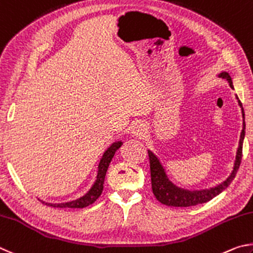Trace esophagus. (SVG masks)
Masks as SVG:
<instances>
[{"mask_svg":"<svg viewBox=\"0 0 253 253\" xmlns=\"http://www.w3.org/2000/svg\"><path fill=\"white\" fill-rule=\"evenodd\" d=\"M132 134L136 138H143L147 134V126L143 122H136L132 127Z\"/></svg>","mask_w":253,"mask_h":253,"instance_id":"34e87169","label":"esophagus"}]
</instances>
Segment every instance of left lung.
<instances>
[{
  "label": "left lung",
  "mask_w": 253,
  "mask_h": 253,
  "mask_svg": "<svg viewBox=\"0 0 253 253\" xmlns=\"http://www.w3.org/2000/svg\"><path fill=\"white\" fill-rule=\"evenodd\" d=\"M220 78L225 79L229 82L230 86L233 88L232 80L229 73L222 72L219 74ZM238 99V96H237ZM239 105L242 109V115H243V129L240 135V141H239V148L237 151L236 162H234L233 171L231 172L227 179H225L222 183L216 185L214 188L200 190V191H188V190L180 189L169 181L166 174V171L161 166L159 159L154 156L151 151H148L149 153V160H150V172H151V185L152 191L154 197L157 198L159 202L162 205L169 206V207H192L197 205H201V203H206L210 201L211 199L218 196L222 191L227 189L232 180L236 178V174L240 167L241 159H242V145H243V139H245L246 134V122H245V111L242 108L241 101L238 99Z\"/></svg>",
  "instance_id": "obj_1"
}]
</instances>
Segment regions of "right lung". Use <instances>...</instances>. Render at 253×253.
<instances>
[{
    "label": "right lung",
    "mask_w": 253,
    "mask_h": 253,
    "mask_svg": "<svg viewBox=\"0 0 253 253\" xmlns=\"http://www.w3.org/2000/svg\"><path fill=\"white\" fill-rule=\"evenodd\" d=\"M121 144H122L121 141H117V142L111 144L110 148L104 152L103 157H102L101 161L99 163V170H97L95 182L92 185L90 191H88L85 196H83L80 199H77V200L74 201H70L65 203H46V202H42V203H44L45 206H50L53 208H73V209L74 208H85L87 206L92 205V203L96 201V199L101 196L102 190H103V183H104L106 170H108L110 162L114 157L115 151L121 147Z\"/></svg>",
    "instance_id": "1"
}]
</instances>
